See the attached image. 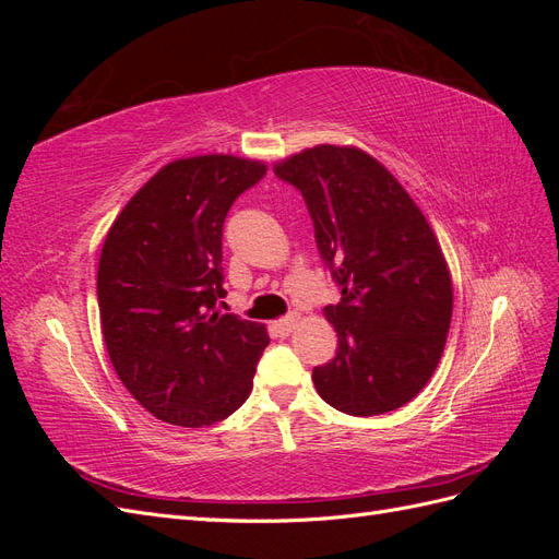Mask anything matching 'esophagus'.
Segmentation results:
<instances>
[{
	"label": "esophagus",
	"instance_id": "34e87169",
	"mask_svg": "<svg viewBox=\"0 0 559 559\" xmlns=\"http://www.w3.org/2000/svg\"><path fill=\"white\" fill-rule=\"evenodd\" d=\"M296 326H298V314H289V317L275 321V324L270 326V331H273L275 337H286V335H292V331Z\"/></svg>",
	"mask_w": 559,
	"mask_h": 559
}]
</instances>
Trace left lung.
I'll return each mask as SVG.
<instances>
[{
  "label": "left lung",
  "mask_w": 559,
  "mask_h": 559,
  "mask_svg": "<svg viewBox=\"0 0 559 559\" xmlns=\"http://www.w3.org/2000/svg\"><path fill=\"white\" fill-rule=\"evenodd\" d=\"M306 198L321 259L341 284L324 308L335 359L312 370L335 411H396L431 380L452 319V277L427 216L386 167L357 146L317 144L275 163Z\"/></svg>",
  "instance_id": "left-lung-1"
}]
</instances>
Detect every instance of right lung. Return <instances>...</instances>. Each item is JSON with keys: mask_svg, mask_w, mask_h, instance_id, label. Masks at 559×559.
Instances as JSON below:
<instances>
[{"mask_svg": "<svg viewBox=\"0 0 559 559\" xmlns=\"http://www.w3.org/2000/svg\"><path fill=\"white\" fill-rule=\"evenodd\" d=\"M263 160L205 154L163 165L111 224L97 265L103 335L116 376L177 427H207L247 401L270 337L259 321L218 314L222 233Z\"/></svg>", "mask_w": 559, "mask_h": 559, "instance_id": "add662e5", "label": "right lung"}]
</instances>
